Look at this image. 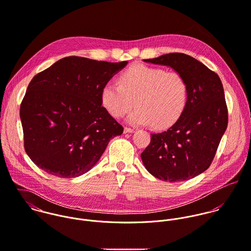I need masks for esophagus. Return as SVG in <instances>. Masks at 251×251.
<instances>
[{
    "mask_svg": "<svg viewBox=\"0 0 251 251\" xmlns=\"http://www.w3.org/2000/svg\"><path fill=\"white\" fill-rule=\"evenodd\" d=\"M135 130L133 128H129V127H125L124 128V133H133Z\"/></svg>",
    "mask_w": 251,
    "mask_h": 251,
    "instance_id": "1",
    "label": "esophagus"
}]
</instances>
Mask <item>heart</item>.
Segmentation results:
<instances>
[{
    "instance_id": "obj_1",
    "label": "heart",
    "mask_w": 251,
    "mask_h": 251,
    "mask_svg": "<svg viewBox=\"0 0 251 251\" xmlns=\"http://www.w3.org/2000/svg\"><path fill=\"white\" fill-rule=\"evenodd\" d=\"M107 113L121 118L131 110L128 121L134 125L151 124L163 129L174 124L183 112L188 100V85L177 72L137 64L124 71L118 84L107 82L100 92Z\"/></svg>"
}]
</instances>
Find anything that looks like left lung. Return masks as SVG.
Here are the masks:
<instances>
[{
	"mask_svg": "<svg viewBox=\"0 0 251 251\" xmlns=\"http://www.w3.org/2000/svg\"><path fill=\"white\" fill-rule=\"evenodd\" d=\"M145 62L165 65L182 75L188 100L177 121L167 131L151 134L141 154L147 170L169 182L193 178L211 164L228 125V108L217 74L183 53H169Z\"/></svg>",
	"mask_w": 251,
	"mask_h": 251,
	"instance_id": "1",
	"label": "left lung"
}]
</instances>
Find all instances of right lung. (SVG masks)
Returning a JSON list of instances; mask_svg holds the SVG:
<instances>
[{
	"mask_svg": "<svg viewBox=\"0 0 251 251\" xmlns=\"http://www.w3.org/2000/svg\"><path fill=\"white\" fill-rule=\"evenodd\" d=\"M127 64L69 56L32 78L20 119L24 149L39 168L58 177L79 176L123 133L101 105L100 92Z\"/></svg>",
	"mask_w": 251,
	"mask_h": 251,
	"instance_id": "obj_1",
	"label": "right lung"
}]
</instances>
